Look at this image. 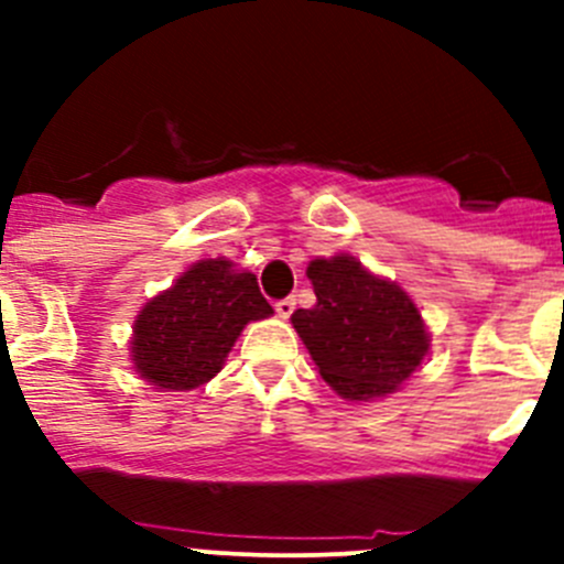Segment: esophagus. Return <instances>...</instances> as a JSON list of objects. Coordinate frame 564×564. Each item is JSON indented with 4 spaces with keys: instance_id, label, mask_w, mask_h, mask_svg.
Segmentation results:
<instances>
[{
    "instance_id": "1",
    "label": "esophagus",
    "mask_w": 564,
    "mask_h": 564,
    "mask_svg": "<svg viewBox=\"0 0 564 564\" xmlns=\"http://www.w3.org/2000/svg\"><path fill=\"white\" fill-rule=\"evenodd\" d=\"M273 307H276V313H279V316H282V318H291V313L296 311V299H293V296L279 299V302H276V305H273Z\"/></svg>"
}]
</instances>
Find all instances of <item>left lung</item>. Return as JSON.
Listing matches in <instances>:
<instances>
[{
  "label": "left lung",
  "mask_w": 564,
  "mask_h": 564,
  "mask_svg": "<svg viewBox=\"0 0 564 564\" xmlns=\"http://www.w3.org/2000/svg\"><path fill=\"white\" fill-rule=\"evenodd\" d=\"M307 276L316 305L299 307L291 322L333 390L370 401L406 381L430 350L412 299L344 253L311 262Z\"/></svg>",
  "instance_id": "obj_1"
}]
</instances>
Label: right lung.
Instances as JSON below:
<instances>
[{
  "mask_svg": "<svg viewBox=\"0 0 564 564\" xmlns=\"http://www.w3.org/2000/svg\"><path fill=\"white\" fill-rule=\"evenodd\" d=\"M253 273L226 259H203L134 322L132 361L161 390H194L220 372L248 322L271 316Z\"/></svg>",
  "mask_w": 564,
  "mask_h": 564,
  "instance_id": "1",
  "label": "right lung"
}]
</instances>
